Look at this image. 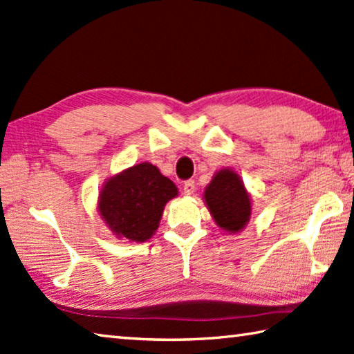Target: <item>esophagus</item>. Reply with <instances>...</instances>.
Returning <instances> with one entry per match:
<instances>
[{"label":"esophagus","instance_id":"34e87169","mask_svg":"<svg viewBox=\"0 0 354 354\" xmlns=\"http://www.w3.org/2000/svg\"><path fill=\"white\" fill-rule=\"evenodd\" d=\"M194 190H196V184H194V181H192V179L190 181L184 183V193L187 194V196H192Z\"/></svg>","mask_w":354,"mask_h":354}]
</instances>
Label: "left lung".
I'll return each instance as SVG.
<instances>
[{"label": "left lung", "mask_w": 354, "mask_h": 354, "mask_svg": "<svg viewBox=\"0 0 354 354\" xmlns=\"http://www.w3.org/2000/svg\"><path fill=\"white\" fill-rule=\"evenodd\" d=\"M204 202L217 227L228 234H239L251 219V194L232 169H221L214 173L205 187Z\"/></svg>", "instance_id": "left-lung-1"}]
</instances>
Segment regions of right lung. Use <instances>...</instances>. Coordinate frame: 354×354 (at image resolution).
I'll return each instance as SVG.
<instances>
[{
	"label": "right lung",
	"mask_w": 354,
	"mask_h": 354,
	"mask_svg": "<svg viewBox=\"0 0 354 354\" xmlns=\"http://www.w3.org/2000/svg\"><path fill=\"white\" fill-rule=\"evenodd\" d=\"M178 196V187L156 165L141 162L108 178L97 209L117 239L142 243L160 227L164 207Z\"/></svg>",
	"instance_id": "obj_1"
}]
</instances>
